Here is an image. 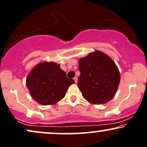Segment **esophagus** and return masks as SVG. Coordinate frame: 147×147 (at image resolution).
Returning a JSON list of instances; mask_svg holds the SVG:
<instances>
[{
  "label": "esophagus",
  "mask_w": 147,
  "mask_h": 147,
  "mask_svg": "<svg viewBox=\"0 0 147 147\" xmlns=\"http://www.w3.org/2000/svg\"><path fill=\"white\" fill-rule=\"evenodd\" d=\"M73 79H74V80H75V82H76V83H77V80H78V78H77V77H74V78H73Z\"/></svg>",
  "instance_id": "34e87169"
}]
</instances>
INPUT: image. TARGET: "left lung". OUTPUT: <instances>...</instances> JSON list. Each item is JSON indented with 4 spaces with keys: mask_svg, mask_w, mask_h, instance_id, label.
<instances>
[{
    "mask_svg": "<svg viewBox=\"0 0 147 147\" xmlns=\"http://www.w3.org/2000/svg\"><path fill=\"white\" fill-rule=\"evenodd\" d=\"M77 86L84 98L92 104H104L113 99L120 82V74L111 57L95 51L79 61Z\"/></svg>",
    "mask_w": 147,
    "mask_h": 147,
    "instance_id": "8db88e82",
    "label": "left lung"
}]
</instances>
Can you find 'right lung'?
I'll list each match as a JSON object with an SVG mask.
<instances>
[{"label": "right lung", "instance_id": "1", "mask_svg": "<svg viewBox=\"0 0 147 147\" xmlns=\"http://www.w3.org/2000/svg\"><path fill=\"white\" fill-rule=\"evenodd\" d=\"M75 84L54 62H42L34 68L26 79L32 97L41 105L57 104L65 97L70 85Z\"/></svg>", "mask_w": 147, "mask_h": 147}]
</instances>
